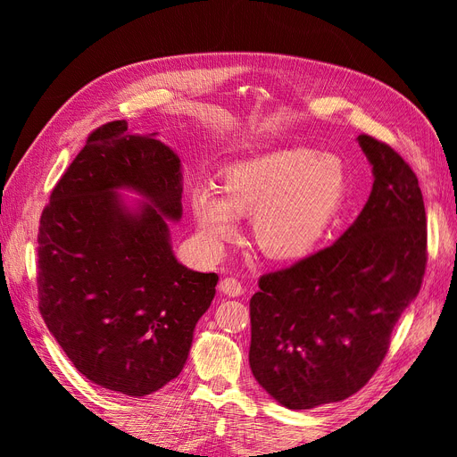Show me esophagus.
<instances>
[{
    "mask_svg": "<svg viewBox=\"0 0 457 457\" xmlns=\"http://www.w3.org/2000/svg\"><path fill=\"white\" fill-rule=\"evenodd\" d=\"M219 289H220V294H225L228 297H238V295L244 294L242 282L237 280V278H232V276H227V278L220 280Z\"/></svg>",
    "mask_w": 457,
    "mask_h": 457,
    "instance_id": "esophagus-1",
    "label": "esophagus"
}]
</instances>
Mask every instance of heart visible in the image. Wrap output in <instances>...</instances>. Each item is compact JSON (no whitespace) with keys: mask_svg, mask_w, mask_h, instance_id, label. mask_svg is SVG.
Returning a JSON list of instances; mask_svg holds the SVG:
<instances>
[{"mask_svg":"<svg viewBox=\"0 0 457 457\" xmlns=\"http://www.w3.org/2000/svg\"><path fill=\"white\" fill-rule=\"evenodd\" d=\"M347 187V168L339 156L284 146L230 163L220 173L223 198L200 187L190 196V212L212 250L238 237L237 215H252L261 250L276 259H295L324 238Z\"/></svg>","mask_w":457,"mask_h":457,"instance_id":"b5f03b06","label":"heart"}]
</instances>
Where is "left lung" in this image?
I'll return each instance as SVG.
<instances>
[{"instance_id": "1", "label": "left lung", "mask_w": 457, "mask_h": 457, "mask_svg": "<svg viewBox=\"0 0 457 457\" xmlns=\"http://www.w3.org/2000/svg\"><path fill=\"white\" fill-rule=\"evenodd\" d=\"M358 145L373 168L361 215L336 244L262 274L250 301L252 371L289 410L361 391L423 282L427 219L418 177L389 145L370 135H358Z\"/></svg>"}]
</instances>
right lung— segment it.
<instances>
[{
    "label": "right lung",
    "mask_w": 457,
    "mask_h": 457,
    "mask_svg": "<svg viewBox=\"0 0 457 457\" xmlns=\"http://www.w3.org/2000/svg\"><path fill=\"white\" fill-rule=\"evenodd\" d=\"M154 137L131 135L126 120L95 129L54 185L37 232L44 322L81 376L128 396L181 373L219 280L171 252L181 160ZM120 187L147 202L129 211Z\"/></svg>",
    "instance_id": "obj_1"
}]
</instances>
